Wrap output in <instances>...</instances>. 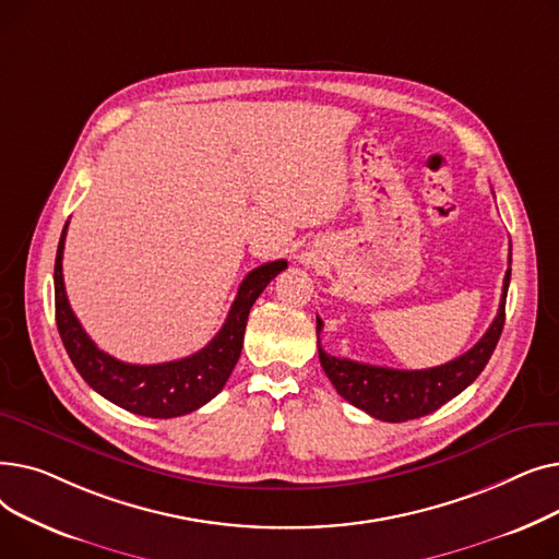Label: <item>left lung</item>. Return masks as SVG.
<instances>
[{
    "mask_svg": "<svg viewBox=\"0 0 559 559\" xmlns=\"http://www.w3.org/2000/svg\"><path fill=\"white\" fill-rule=\"evenodd\" d=\"M510 262H512V245H510ZM510 274L512 270L508 267L503 278L501 306H498V312L487 333L478 340L474 348H468L466 354H462L460 358L442 367L405 371V369L365 365L348 358H335L326 354L319 344V333L324 329V321L317 317L319 362L324 367L331 383L335 385L337 394L346 399L350 405L365 409V413L371 415L373 419L401 424V421L426 417L472 385L485 369V365L489 362L506 324V299H508V287H510Z\"/></svg>",
    "mask_w": 559,
    "mask_h": 559,
    "instance_id": "8db88e82",
    "label": "left lung"
}]
</instances>
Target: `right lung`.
Here are the masks:
<instances>
[{"instance_id": "add662e5", "label": "right lung", "mask_w": 559, "mask_h": 559, "mask_svg": "<svg viewBox=\"0 0 559 559\" xmlns=\"http://www.w3.org/2000/svg\"><path fill=\"white\" fill-rule=\"evenodd\" d=\"M66 233L68 224L56 251L53 297L56 326L68 356L81 378L97 394L133 415L152 419H171L194 413L222 392L240 358L251 306L267 283L287 267V260H274L249 272L228 310L222 331L197 354L160 365H129L97 348L70 308L63 283Z\"/></svg>"}]
</instances>
